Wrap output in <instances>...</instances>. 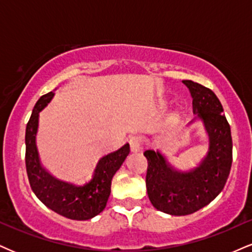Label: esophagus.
<instances>
[{
	"instance_id": "esophagus-1",
	"label": "esophagus",
	"mask_w": 252,
	"mask_h": 252,
	"mask_svg": "<svg viewBox=\"0 0 252 252\" xmlns=\"http://www.w3.org/2000/svg\"><path fill=\"white\" fill-rule=\"evenodd\" d=\"M130 149L134 153H137V151L141 150L142 148V142H141V137L138 135H132L130 137Z\"/></svg>"
}]
</instances>
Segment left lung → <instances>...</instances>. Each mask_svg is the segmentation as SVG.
<instances>
[{
  "instance_id": "8db88e82",
  "label": "left lung",
  "mask_w": 252,
  "mask_h": 252,
  "mask_svg": "<svg viewBox=\"0 0 252 252\" xmlns=\"http://www.w3.org/2000/svg\"><path fill=\"white\" fill-rule=\"evenodd\" d=\"M192 96V111L202 118L210 148L198 168L178 172L158 151L148 149L145 183L151 204L162 213L184 216L208 205L223 190L232 163V138L223 107L213 90L183 81Z\"/></svg>"
}]
</instances>
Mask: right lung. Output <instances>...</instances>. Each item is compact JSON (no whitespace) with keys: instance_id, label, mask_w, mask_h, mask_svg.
Segmentation results:
<instances>
[{"instance_id":"add662e5","label":"right lung","mask_w":252,"mask_h":252,"mask_svg":"<svg viewBox=\"0 0 252 252\" xmlns=\"http://www.w3.org/2000/svg\"><path fill=\"white\" fill-rule=\"evenodd\" d=\"M53 96L54 93L50 92L39 97L27 124L26 168L29 184L39 201L61 216L76 220H90L104 210L110 195L111 180L128 156L129 143L99 158L92 180L84 186H75L53 177L39 164L35 142L38 114Z\"/></svg>"}]
</instances>
